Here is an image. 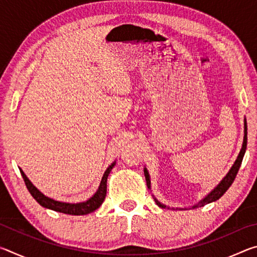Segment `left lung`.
<instances>
[{
  "label": "left lung",
  "mask_w": 257,
  "mask_h": 257,
  "mask_svg": "<svg viewBox=\"0 0 257 257\" xmlns=\"http://www.w3.org/2000/svg\"><path fill=\"white\" fill-rule=\"evenodd\" d=\"M246 147H247V122H246V119L245 121H243V142H242V147L240 152H239V155L237 160L234 161L233 165L231 167V169H230V171L227 173V176H225L222 180H221V182L219 185H217L214 189H213L210 194L207 195V196L204 197L201 202H198V204H196V205H194L193 208H196V207H201V206H204L206 205V204L208 203H212V202H215L219 199L222 195L225 193L229 189V187L232 185V182L234 180V178H236L237 173H238V170L239 168H240L241 165V162H242V158L243 155H245V152H246ZM144 175H145V179H146V184H147V187H149V189H151V179H150V175H149V171H147V169L145 168L144 169ZM154 201L155 203L158 204V205L160 207L162 208H169V206L164 205V204L160 203L158 199H156L154 197ZM173 210H175V207H172ZM176 210H180V208H176ZM182 210V208H181Z\"/></svg>",
  "instance_id": "left-lung-1"
}]
</instances>
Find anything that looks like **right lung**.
Returning a JSON list of instances; mask_svg holds the SVG:
<instances>
[{
	"label": "right lung",
	"instance_id": "right-lung-1",
	"mask_svg": "<svg viewBox=\"0 0 257 257\" xmlns=\"http://www.w3.org/2000/svg\"><path fill=\"white\" fill-rule=\"evenodd\" d=\"M114 165H115V162H113L110 167L106 169L105 172H104L102 180H101V184H99L96 193H95L89 199H87L86 202L76 203V204L59 202V201H55V199H53V198L45 196L44 194L41 193V191L32 184V181L28 179L27 176L25 175V172L21 170V169H20V172H21V176H23V178H24L26 187H27V189L29 190V193L32 194V196L35 199H36L37 203H40V205H42L43 207L50 208V210L56 211V212L66 213V214L85 215V214H88V213H90V212H94L95 210H97V208L102 205V203L104 199H105V196H106L107 177H108V175H110V172Z\"/></svg>",
	"mask_w": 257,
	"mask_h": 257
}]
</instances>
